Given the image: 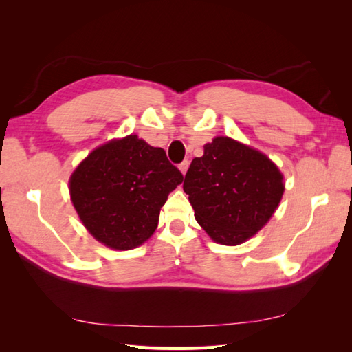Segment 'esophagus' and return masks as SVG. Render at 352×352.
Listing matches in <instances>:
<instances>
[{
	"label": "esophagus",
	"instance_id": "1",
	"mask_svg": "<svg viewBox=\"0 0 352 352\" xmlns=\"http://www.w3.org/2000/svg\"><path fill=\"white\" fill-rule=\"evenodd\" d=\"M178 168H180L182 174H183V175H186V172H188V169H189V162H188V160H184V162H183Z\"/></svg>",
	"mask_w": 352,
	"mask_h": 352
}]
</instances>
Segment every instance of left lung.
<instances>
[{
  "label": "left lung",
  "mask_w": 352,
  "mask_h": 352,
  "mask_svg": "<svg viewBox=\"0 0 352 352\" xmlns=\"http://www.w3.org/2000/svg\"><path fill=\"white\" fill-rule=\"evenodd\" d=\"M195 219L214 242L243 243L271 219L284 193L283 174L263 153L227 136L204 145L183 183Z\"/></svg>",
  "instance_id": "left-lung-1"
}]
</instances>
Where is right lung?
Instances as JSON below:
<instances>
[{
    "instance_id": "obj_1",
    "label": "right lung",
    "mask_w": 352,
    "mask_h": 352,
    "mask_svg": "<svg viewBox=\"0 0 352 352\" xmlns=\"http://www.w3.org/2000/svg\"><path fill=\"white\" fill-rule=\"evenodd\" d=\"M182 182L164 149L130 134L94 149L72 172L69 193L89 233L125 251L153 236L160 208Z\"/></svg>"
}]
</instances>
